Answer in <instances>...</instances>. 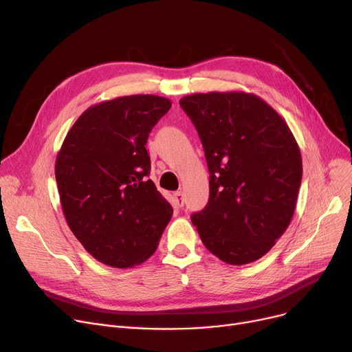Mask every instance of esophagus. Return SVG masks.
Instances as JSON below:
<instances>
[{
    "label": "esophagus",
    "instance_id": "1",
    "mask_svg": "<svg viewBox=\"0 0 352 352\" xmlns=\"http://www.w3.org/2000/svg\"><path fill=\"white\" fill-rule=\"evenodd\" d=\"M173 198H174V204H175L177 207H182V206H184V194H182L181 191L174 192Z\"/></svg>",
    "mask_w": 352,
    "mask_h": 352
}]
</instances>
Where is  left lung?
<instances>
[{
	"instance_id": "1",
	"label": "left lung",
	"mask_w": 352,
	"mask_h": 352,
	"mask_svg": "<svg viewBox=\"0 0 352 352\" xmlns=\"http://www.w3.org/2000/svg\"><path fill=\"white\" fill-rule=\"evenodd\" d=\"M206 151L210 199L191 215L206 248L221 261L260 260L285 230L302 178L300 146L276 111L243 91L179 100Z\"/></svg>"
}]
</instances>
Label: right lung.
Instances as JSON below:
<instances>
[{"label": "right lung", "instance_id": "1", "mask_svg": "<svg viewBox=\"0 0 352 352\" xmlns=\"http://www.w3.org/2000/svg\"><path fill=\"white\" fill-rule=\"evenodd\" d=\"M168 98L138 94L89 107L55 161V179L72 234L100 263L129 268L150 258L173 207L146 179V140Z\"/></svg>", "mask_w": 352, "mask_h": 352}]
</instances>
